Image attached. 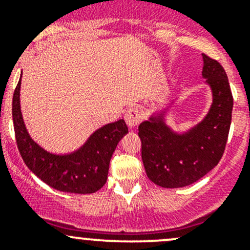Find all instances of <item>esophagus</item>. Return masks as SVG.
Wrapping results in <instances>:
<instances>
[{
  "instance_id": "esophagus-1",
  "label": "esophagus",
  "mask_w": 250,
  "mask_h": 250,
  "mask_svg": "<svg viewBox=\"0 0 250 250\" xmlns=\"http://www.w3.org/2000/svg\"><path fill=\"white\" fill-rule=\"evenodd\" d=\"M125 123L128 125V127L135 128L141 121L140 110L137 109V107H130V109L127 110V112H125Z\"/></svg>"
}]
</instances>
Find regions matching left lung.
Returning a JSON list of instances; mask_svg holds the SVG:
<instances>
[{"label": "left lung", "mask_w": 250, "mask_h": 250, "mask_svg": "<svg viewBox=\"0 0 250 250\" xmlns=\"http://www.w3.org/2000/svg\"><path fill=\"white\" fill-rule=\"evenodd\" d=\"M203 57L202 76L213 93V104L202 122L176 133L156 113L139 125L141 158L146 175L156 185L178 188L191 185L210 172L221 160L228 141L233 98L224 67Z\"/></svg>", "instance_id": "1"}]
</instances>
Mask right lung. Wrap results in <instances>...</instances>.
<instances>
[{"label": "right lung", "instance_id": "1", "mask_svg": "<svg viewBox=\"0 0 250 250\" xmlns=\"http://www.w3.org/2000/svg\"><path fill=\"white\" fill-rule=\"evenodd\" d=\"M20 84L13 94L16 140L22 161L32 173L55 190L71 193H93L105 185L110 160L118 141L128 133L125 120L95 130L84 145L67 155H54L35 143L27 133L20 110Z\"/></svg>", "mask_w": 250, "mask_h": 250}]
</instances>
